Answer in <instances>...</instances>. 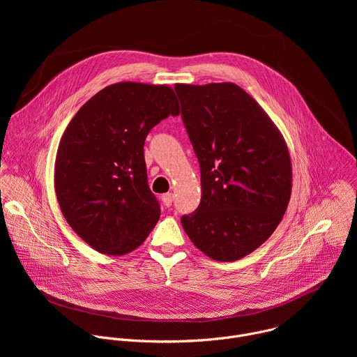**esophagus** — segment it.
Listing matches in <instances>:
<instances>
[{
	"instance_id": "esophagus-1",
	"label": "esophagus",
	"mask_w": 357,
	"mask_h": 357,
	"mask_svg": "<svg viewBox=\"0 0 357 357\" xmlns=\"http://www.w3.org/2000/svg\"><path fill=\"white\" fill-rule=\"evenodd\" d=\"M162 202H164V205H165L167 208L172 206V202H174V195H172V193H165V195L162 196Z\"/></svg>"
}]
</instances>
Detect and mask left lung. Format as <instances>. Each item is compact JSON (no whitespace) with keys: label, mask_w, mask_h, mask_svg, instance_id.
Returning a JSON list of instances; mask_svg holds the SVG:
<instances>
[{"label":"left lung","mask_w":357,"mask_h":357,"mask_svg":"<svg viewBox=\"0 0 357 357\" xmlns=\"http://www.w3.org/2000/svg\"><path fill=\"white\" fill-rule=\"evenodd\" d=\"M182 119L202 171L199 208L181 219L190 241L216 261L259 248L288 208L292 165L287 142L240 86L176 83Z\"/></svg>","instance_id":"left-lung-1"}]
</instances>
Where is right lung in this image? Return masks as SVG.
<instances>
[{
    "instance_id": "right-lung-1",
    "label": "right lung",
    "mask_w": 357,
    "mask_h": 357,
    "mask_svg": "<svg viewBox=\"0 0 357 357\" xmlns=\"http://www.w3.org/2000/svg\"><path fill=\"white\" fill-rule=\"evenodd\" d=\"M179 112L168 84L119 82L70 120L56 152L55 190L66 222L96 251L124 256L157 225L161 209L146 182L144 141Z\"/></svg>"
}]
</instances>
